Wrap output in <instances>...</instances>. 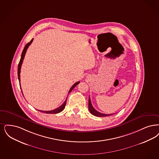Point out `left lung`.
<instances>
[{"mask_svg": "<svg viewBox=\"0 0 159 159\" xmlns=\"http://www.w3.org/2000/svg\"><path fill=\"white\" fill-rule=\"evenodd\" d=\"M89 110L90 112L93 115L95 116H99V117H100V116H110V115L113 114H102V113H101V112L97 111L93 107V106L92 105L90 96H89Z\"/></svg>", "mask_w": 159, "mask_h": 159, "instance_id": "left-lung-1", "label": "left lung"}]
</instances>
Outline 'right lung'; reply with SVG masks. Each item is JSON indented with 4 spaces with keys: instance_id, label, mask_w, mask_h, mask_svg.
<instances>
[{
    "instance_id": "1",
    "label": "right lung",
    "mask_w": 159,
    "mask_h": 159,
    "mask_svg": "<svg viewBox=\"0 0 159 159\" xmlns=\"http://www.w3.org/2000/svg\"><path fill=\"white\" fill-rule=\"evenodd\" d=\"M33 38H32V39L31 40V41L30 42V43H28V44H26L25 46V47H24V50H23V51H22V54H21V57H20V61H19V64H18V80H19V82H20V69H21V66H22V64L23 63V60H24V57H25V53L26 52V50H27V49H28V47L31 45V44L32 43V41H33ZM80 83V82H77L75 83L72 86H71V88H70V90H69V93L71 92V91L73 90V89H74L75 87H76V86L79 83ZM19 85H20V84H19ZM21 91H22V89H21ZM22 95H23V93H22ZM67 98H66V101L64 102L60 106V107H59L58 108H56V109H54V110H52V111H39L40 112H44V113H46V114H57V113H59V112H61L63 110L64 108H65V106H66V101H67Z\"/></svg>"
}]
</instances>
